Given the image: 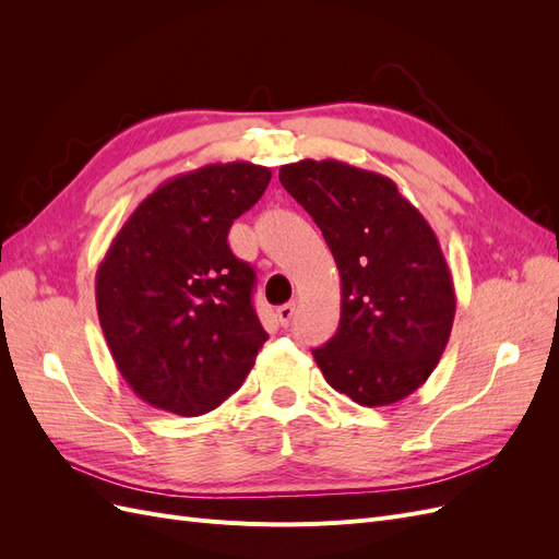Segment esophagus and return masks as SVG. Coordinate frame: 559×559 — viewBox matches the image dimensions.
<instances>
[{
	"mask_svg": "<svg viewBox=\"0 0 559 559\" xmlns=\"http://www.w3.org/2000/svg\"><path fill=\"white\" fill-rule=\"evenodd\" d=\"M296 302H286V306H282V308H277V319H280V324L282 326H289L292 324V319H294V314H296Z\"/></svg>",
	"mask_w": 559,
	"mask_h": 559,
	"instance_id": "obj_1",
	"label": "esophagus"
}]
</instances>
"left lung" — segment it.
Listing matches in <instances>:
<instances>
[{
  "instance_id": "obj_1",
  "label": "left lung",
  "mask_w": 559,
  "mask_h": 559,
  "mask_svg": "<svg viewBox=\"0 0 559 559\" xmlns=\"http://www.w3.org/2000/svg\"><path fill=\"white\" fill-rule=\"evenodd\" d=\"M280 181L321 228L341 273V326L312 349L335 392L373 408L413 394L443 357L454 284L436 233L396 183L343 160H298Z\"/></svg>"
}]
</instances>
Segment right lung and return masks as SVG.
<instances>
[{
	"label": "right lung",
	"instance_id": "1",
	"mask_svg": "<svg viewBox=\"0 0 559 559\" xmlns=\"http://www.w3.org/2000/svg\"><path fill=\"white\" fill-rule=\"evenodd\" d=\"M273 173L212 163L163 181L116 233L95 275L118 373L144 403L193 417L238 392L267 341L253 270L226 242Z\"/></svg>",
	"mask_w": 559,
	"mask_h": 559
}]
</instances>
